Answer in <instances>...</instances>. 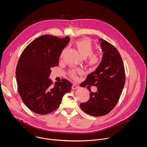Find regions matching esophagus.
I'll return each mask as SVG.
<instances>
[{
	"label": "esophagus",
	"mask_w": 147,
	"mask_h": 147,
	"mask_svg": "<svg viewBox=\"0 0 147 147\" xmlns=\"http://www.w3.org/2000/svg\"><path fill=\"white\" fill-rule=\"evenodd\" d=\"M79 88V86H78V85H73L72 86V89L74 90V89H78V88Z\"/></svg>",
	"instance_id": "obj_1"
}]
</instances>
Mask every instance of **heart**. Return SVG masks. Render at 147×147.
I'll return each mask as SVG.
<instances>
[{
    "instance_id": "b5f03b06",
    "label": "heart",
    "mask_w": 147,
    "mask_h": 147,
    "mask_svg": "<svg viewBox=\"0 0 147 147\" xmlns=\"http://www.w3.org/2000/svg\"><path fill=\"white\" fill-rule=\"evenodd\" d=\"M75 46L80 54L84 58L88 57V61L89 64L96 65L100 63L101 61V56L98 53H93L94 49V45L89 39L84 38L78 40L75 42ZM65 51L66 49L63 50L61 55V57H63ZM79 72H80V70H72L69 72V75L72 78H76L77 73Z\"/></svg>"
}]
</instances>
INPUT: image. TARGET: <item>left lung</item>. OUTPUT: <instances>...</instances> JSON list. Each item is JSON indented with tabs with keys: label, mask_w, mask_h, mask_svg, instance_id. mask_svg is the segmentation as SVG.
<instances>
[{
	"label": "left lung",
	"mask_w": 147,
	"mask_h": 147,
	"mask_svg": "<svg viewBox=\"0 0 147 147\" xmlns=\"http://www.w3.org/2000/svg\"><path fill=\"white\" fill-rule=\"evenodd\" d=\"M98 40L104 53L101 62L95 71L87 76L82 85L96 86L97 91L90 90L89 100L80 105L85 113L93 117L105 115L114 109L126 81L123 60L117 49L102 38Z\"/></svg>",
	"instance_id": "1"
}]
</instances>
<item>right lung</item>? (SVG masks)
<instances>
[{"label":"right lung","mask_w":147,"mask_h":147,"mask_svg":"<svg viewBox=\"0 0 147 147\" xmlns=\"http://www.w3.org/2000/svg\"><path fill=\"white\" fill-rule=\"evenodd\" d=\"M70 38L43 35L30 43L20 57L16 69L18 92L26 107L45 115L56 110L72 84L62 79L53 85L51 68L58 66L59 58Z\"/></svg>","instance_id":"right-lung-1"}]
</instances>
